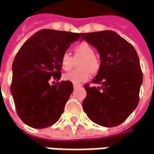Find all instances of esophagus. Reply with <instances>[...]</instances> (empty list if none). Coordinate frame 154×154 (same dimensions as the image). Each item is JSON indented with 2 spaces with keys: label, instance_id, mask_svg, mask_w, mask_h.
Masks as SVG:
<instances>
[{
  "label": "esophagus",
  "instance_id": "1",
  "mask_svg": "<svg viewBox=\"0 0 154 154\" xmlns=\"http://www.w3.org/2000/svg\"><path fill=\"white\" fill-rule=\"evenodd\" d=\"M73 88H77L78 87H81V85H80V84H73Z\"/></svg>",
  "mask_w": 154,
  "mask_h": 154
}]
</instances>
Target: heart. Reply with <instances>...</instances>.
<instances>
[{"mask_svg":"<svg viewBox=\"0 0 154 154\" xmlns=\"http://www.w3.org/2000/svg\"><path fill=\"white\" fill-rule=\"evenodd\" d=\"M94 54V48L88 43L81 42L78 44L73 48V59L76 60L81 58L77 63V67L79 69L63 74L62 79L73 84H79L88 81L90 73L95 74L99 72L100 67V60ZM73 59L67 53H64L60 58L61 68L65 71L70 70L73 66Z\"/></svg>","mask_w":154,"mask_h":154,"instance_id":"b5f03b06","label":"heart"}]
</instances>
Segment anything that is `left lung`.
<instances>
[{
  "mask_svg": "<svg viewBox=\"0 0 154 154\" xmlns=\"http://www.w3.org/2000/svg\"><path fill=\"white\" fill-rule=\"evenodd\" d=\"M85 40L100 54V67L89 87L82 106L88 117L100 126H119L134 111L139 103L143 75L134 48L111 30L85 33Z\"/></svg>",
  "mask_w": 154,
  "mask_h": 154,
  "instance_id": "left-lung-1",
  "label": "left lung"
}]
</instances>
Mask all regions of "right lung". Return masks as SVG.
I'll list each match as a JSON object with an SVG mask.
<instances>
[{
	"label": "right lung",
	"instance_id": "right-lung-1",
	"mask_svg": "<svg viewBox=\"0 0 154 154\" xmlns=\"http://www.w3.org/2000/svg\"><path fill=\"white\" fill-rule=\"evenodd\" d=\"M81 33L42 29L24 43L14 60L11 94L20 119L34 128L56 123L73 91V83L60 81L51 86L53 77L61 76L60 58Z\"/></svg>",
	"mask_w": 154,
	"mask_h": 154
}]
</instances>
